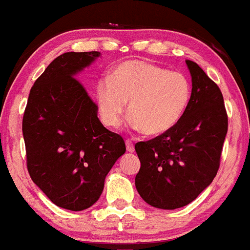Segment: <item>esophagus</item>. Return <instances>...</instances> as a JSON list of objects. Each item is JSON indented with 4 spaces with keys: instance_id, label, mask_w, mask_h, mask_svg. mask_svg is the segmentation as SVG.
<instances>
[{
    "instance_id": "obj_1",
    "label": "esophagus",
    "mask_w": 250,
    "mask_h": 250,
    "mask_svg": "<svg viewBox=\"0 0 250 250\" xmlns=\"http://www.w3.org/2000/svg\"><path fill=\"white\" fill-rule=\"evenodd\" d=\"M125 145H126V151L130 152V153H132V152L135 151V147H134V144H132L130 140H126L125 141Z\"/></svg>"
}]
</instances>
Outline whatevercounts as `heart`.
Wrapping results in <instances>:
<instances>
[{
    "label": "heart",
    "instance_id": "obj_1",
    "mask_svg": "<svg viewBox=\"0 0 250 250\" xmlns=\"http://www.w3.org/2000/svg\"><path fill=\"white\" fill-rule=\"evenodd\" d=\"M191 85L179 71L156 63L130 60L96 85V102L104 125L118 127L129 102L132 126L146 135H162L177 125L187 110Z\"/></svg>",
    "mask_w": 250,
    "mask_h": 250
}]
</instances>
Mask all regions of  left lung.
<instances>
[{
  "instance_id": "1",
  "label": "left lung",
  "mask_w": 250,
  "mask_h": 250,
  "mask_svg": "<svg viewBox=\"0 0 250 250\" xmlns=\"http://www.w3.org/2000/svg\"><path fill=\"white\" fill-rule=\"evenodd\" d=\"M185 62L192 88L184 115L169 131L135 145L141 162L137 191L148 205L163 210L188 205L212 183L228 129L218 85L198 63Z\"/></svg>"
}]
</instances>
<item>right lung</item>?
Returning <instances> with one entry per match:
<instances>
[{
    "label": "right lung",
    "instance_id": "1",
    "mask_svg": "<svg viewBox=\"0 0 250 250\" xmlns=\"http://www.w3.org/2000/svg\"><path fill=\"white\" fill-rule=\"evenodd\" d=\"M99 56H58L34 82L23 116L30 178L56 206L71 211L97 203L106 174L126 151L123 137L103 126L97 104L76 78Z\"/></svg>",
    "mask_w": 250,
    "mask_h": 250
}]
</instances>
